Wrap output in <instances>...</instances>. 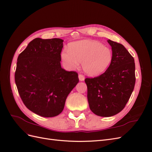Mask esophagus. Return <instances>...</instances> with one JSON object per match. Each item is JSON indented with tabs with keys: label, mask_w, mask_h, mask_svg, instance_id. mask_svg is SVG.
Instances as JSON below:
<instances>
[{
	"label": "esophagus",
	"mask_w": 152,
	"mask_h": 152,
	"mask_svg": "<svg viewBox=\"0 0 152 152\" xmlns=\"http://www.w3.org/2000/svg\"><path fill=\"white\" fill-rule=\"evenodd\" d=\"M79 79L80 81H84V79H85V77L83 75L79 74Z\"/></svg>",
	"instance_id": "1"
}]
</instances>
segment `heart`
<instances>
[{
	"mask_svg": "<svg viewBox=\"0 0 152 152\" xmlns=\"http://www.w3.org/2000/svg\"><path fill=\"white\" fill-rule=\"evenodd\" d=\"M63 65L68 70H74L82 62L87 74L96 76L107 70L113 58L111 49L99 41L82 40L71 43L61 54Z\"/></svg>",
	"mask_w": 152,
	"mask_h": 152,
	"instance_id": "b5f03b06",
	"label": "heart"
}]
</instances>
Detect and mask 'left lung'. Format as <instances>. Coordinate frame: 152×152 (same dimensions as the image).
<instances>
[{"instance_id": "1", "label": "left lung", "mask_w": 152, "mask_h": 152, "mask_svg": "<svg viewBox=\"0 0 152 152\" xmlns=\"http://www.w3.org/2000/svg\"><path fill=\"white\" fill-rule=\"evenodd\" d=\"M107 41L113 53L109 67L101 75L85 79L89 108L100 117H112L121 112L136 82L134 58L122 44Z\"/></svg>"}]
</instances>
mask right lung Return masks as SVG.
<instances>
[{"label":"right lung","instance_id":"add662e5","mask_svg":"<svg viewBox=\"0 0 152 152\" xmlns=\"http://www.w3.org/2000/svg\"><path fill=\"white\" fill-rule=\"evenodd\" d=\"M61 39L31 40L17 59L15 75L20 97L27 108L38 115L61 113L69 93L79 82L75 72L61 66Z\"/></svg>","mask_w":152,"mask_h":152}]
</instances>
